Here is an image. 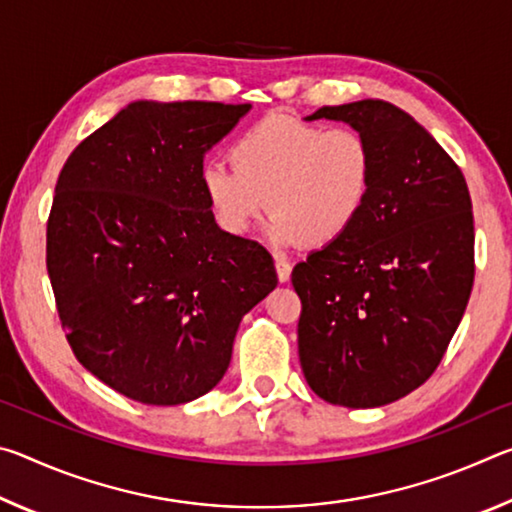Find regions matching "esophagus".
Returning <instances> with one entry per match:
<instances>
[{
  "instance_id": "34e87169",
  "label": "esophagus",
  "mask_w": 512,
  "mask_h": 512,
  "mask_svg": "<svg viewBox=\"0 0 512 512\" xmlns=\"http://www.w3.org/2000/svg\"><path fill=\"white\" fill-rule=\"evenodd\" d=\"M275 268H277V277H280V282H287L291 277V262L282 257H275Z\"/></svg>"
}]
</instances>
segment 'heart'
Listing matches in <instances>:
<instances>
[{"instance_id":"1","label":"heart","mask_w":512,"mask_h":512,"mask_svg":"<svg viewBox=\"0 0 512 512\" xmlns=\"http://www.w3.org/2000/svg\"><path fill=\"white\" fill-rule=\"evenodd\" d=\"M228 158L205 164L201 187L216 225L237 237L268 207L277 241L329 246L348 235L375 185V151L352 126L268 115L235 137Z\"/></svg>"}]
</instances>
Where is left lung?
<instances>
[{"label": "left lung", "instance_id": "left-lung-1", "mask_svg": "<svg viewBox=\"0 0 512 512\" xmlns=\"http://www.w3.org/2000/svg\"><path fill=\"white\" fill-rule=\"evenodd\" d=\"M368 137L375 185L350 232L291 273L298 352L329 404L372 409L409 395L443 361L474 284V216L465 176L393 103L325 106Z\"/></svg>", "mask_w": 512, "mask_h": 512}]
</instances>
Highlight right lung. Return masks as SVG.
Segmentation results:
<instances>
[{"mask_svg":"<svg viewBox=\"0 0 512 512\" xmlns=\"http://www.w3.org/2000/svg\"><path fill=\"white\" fill-rule=\"evenodd\" d=\"M248 103L135 101L85 137L56 183L47 273L74 357L135 402H192L230 366L273 257L214 223L205 153Z\"/></svg>","mask_w":512,"mask_h":512,"instance_id":"add662e5","label":"right lung"}]
</instances>
